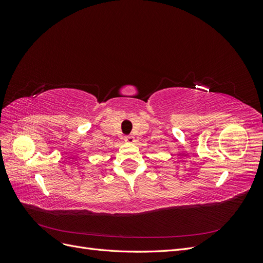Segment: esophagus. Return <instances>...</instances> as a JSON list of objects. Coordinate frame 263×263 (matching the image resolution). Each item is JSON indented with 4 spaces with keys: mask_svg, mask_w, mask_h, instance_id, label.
<instances>
[{
    "mask_svg": "<svg viewBox=\"0 0 263 263\" xmlns=\"http://www.w3.org/2000/svg\"><path fill=\"white\" fill-rule=\"evenodd\" d=\"M125 141L128 142V144H133V142L135 141V138H134L133 135H128V136L125 137Z\"/></svg>",
    "mask_w": 263,
    "mask_h": 263,
    "instance_id": "obj_1",
    "label": "esophagus"
}]
</instances>
